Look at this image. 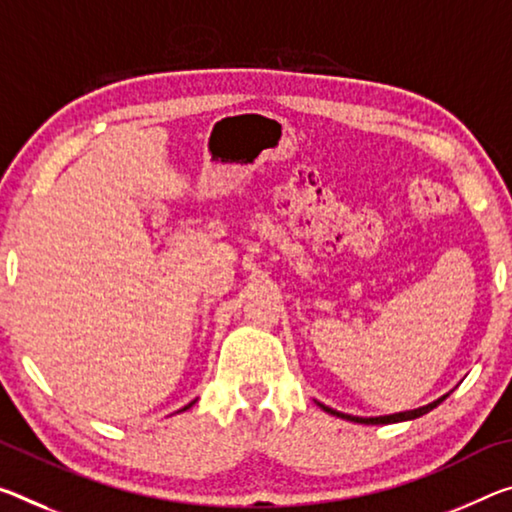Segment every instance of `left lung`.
<instances>
[{
    "label": "left lung",
    "mask_w": 512,
    "mask_h": 512,
    "mask_svg": "<svg viewBox=\"0 0 512 512\" xmlns=\"http://www.w3.org/2000/svg\"><path fill=\"white\" fill-rule=\"evenodd\" d=\"M446 396L449 394H444L442 399H437V401H433V403H428V405H424V408H417V410H408V412H399V415H387V417H351V415H344V412H337V410H332V408H328V405H323V403H319L323 410L326 412H330V415H335V417H342V419H348V421H355V424H396V421H408V419H417V417H421V415H426V412H431L433 408H437V405H440Z\"/></svg>",
    "instance_id": "8db88e82"
}]
</instances>
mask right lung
<instances>
[{
	"label": "right lung",
	"mask_w": 512,
	"mask_h": 512,
	"mask_svg": "<svg viewBox=\"0 0 512 512\" xmlns=\"http://www.w3.org/2000/svg\"><path fill=\"white\" fill-rule=\"evenodd\" d=\"M191 405H193V403H189V405H184V408H182V410H189V408H191Z\"/></svg>",
	"instance_id": "1"
}]
</instances>
